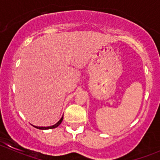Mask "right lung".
<instances>
[{
	"label": "right lung",
	"instance_id": "right-lung-1",
	"mask_svg": "<svg viewBox=\"0 0 160 160\" xmlns=\"http://www.w3.org/2000/svg\"><path fill=\"white\" fill-rule=\"evenodd\" d=\"M62 119H63V115L62 116V118H60V120L59 121V122H57L56 124H55V125H52V126H48V127H38V126H35V125H33V127H35V128H38V129H41V130H46V129H52V128H57L58 126H59V125L61 124V122H62Z\"/></svg>",
	"mask_w": 160,
	"mask_h": 160
}]
</instances>
